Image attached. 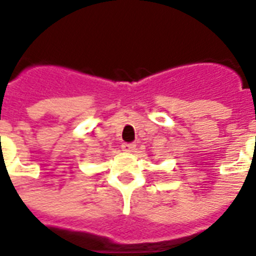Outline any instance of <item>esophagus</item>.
<instances>
[{"label": "esophagus", "instance_id": "esophagus-1", "mask_svg": "<svg viewBox=\"0 0 256 256\" xmlns=\"http://www.w3.org/2000/svg\"><path fill=\"white\" fill-rule=\"evenodd\" d=\"M122 148H123V150L124 152H128V153H132L133 150H134V148H136V145H134V144L133 142H126V144H123V145H122Z\"/></svg>", "mask_w": 256, "mask_h": 256}]
</instances>
